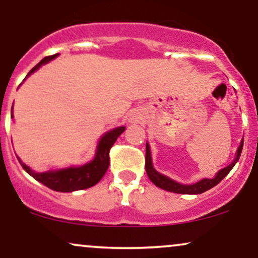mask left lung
<instances>
[{"mask_svg": "<svg viewBox=\"0 0 258 258\" xmlns=\"http://www.w3.org/2000/svg\"><path fill=\"white\" fill-rule=\"evenodd\" d=\"M242 144H244V139H242L240 146H239V148H238V152H236V156H235V159H234V161L229 165V166L222 168V170L218 171L217 174H216L214 178L212 179L204 178V179L199 180V182L195 183V184L185 185V184H180V183H178V182H174V180L170 179L168 177L164 176V174L159 173L158 171L153 167L152 156H150V148L147 143V146H146V171H147V174L154 184H155L156 186H159V188L165 189V190L173 191V193H178V194H201V193H204V191L209 190V189L214 188L215 185H217L218 183H220L221 180L230 172V170H232V168L234 167V165L236 164V161H238L239 158H240V154L242 150Z\"/></svg>", "mask_w": 258, "mask_h": 258, "instance_id": "1", "label": "left lung"}]
</instances>
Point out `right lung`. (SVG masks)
Listing matches in <instances>:
<instances>
[{"instance_id": "obj_1", "label": "right lung", "mask_w": 258, "mask_h": 258, "mask_svg": "<svg viewBox=\"0 0 258 258\" xmlns=\"http://www.w3.org/2000/svg\"><path fill=\"white\" fill-rule=\"evenodd\" d=\"M57 55L58 54H53L49 55V57H44L40 63L32 68L28 75H26V78H28L30 74L34 73L35 70H37L41 65L48 63L49 60L54 59ZM12 109H13V106H12ZM12 117H13V112H12ZM123 131H125V127L122 126L106 132L105 135L100 138L94 159L92 160L91 162H88V164L84 165V166L69 167L58 171H48V172L36 173L32 170H30V167H28L25 164H23L19 160V158H18V160H19V162L22 164L23 168H24L30 176H32L35 179L38 180V182H41L42 184L48 186V188H51L55 191H74L80 190V189L90 188V186L97 184V183L102 179V177L105 174L106 170H108L109 167V164H110V159H109L110 148L114 146L117 137H119Z\"/></svg>"}]
</instances>
